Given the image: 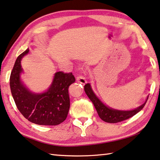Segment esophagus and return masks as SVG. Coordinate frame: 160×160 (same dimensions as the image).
Segmentation results:
<instances>
[{
	"label": "esophagus",
	"mask_w": 160,
	"mask_h": 160,
	"mask_svg": "<svg viewBox=\"0 0 160 160\" xmlns=\"http://www.w3.org/2000/svg\"><path fill=\"white\" fill-rule=\"evenodd\" d=\"M76 79H77V81L78 82H80L82 85H85L86 83H87V80H86V79L83 77V76H81V75L78 76Z\"/></svg>",
	"instance_id": "34e87169"
}]
</instances>
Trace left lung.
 Masks as SVG:
<instances>
[{
  "mask_svg": "<svg viewBox=\"0 0 160 160\" xmlns=\"http://www.w3.org/2000/svg\"><path fill=\"white\" fill-rule=\"evenodd\" d=\"M84 89L86 95H88V97L90 98V100L92 101L94 106H95L99 117L103 121L109 123H117L132 118V116L136 115L137 113H138L144 108L149 98V96H148L146 100L144 101L142 105L136 108L134 110H120L109 107L105 104H104L100 100V99L98 97L97 95L94 92L90 83H88L85 85Z\"/></svg>",
  "mask_w": 160,
  "mask_h": 160,
  "instance_id": "obj_1",
  "label": "left lung"
}]
</instances>
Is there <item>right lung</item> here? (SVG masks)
Instances as JSON below:
<instances>
[{
	"mask_svg": "<svg viewBox=\"0 0 160 160\" xmlns=\"http://www.w3.org/2000/svg\"><path fill=\"white\" fill-rule=\"evenodd\" d=\"M29 49L17 58L10 78L12 98L18 110L28 120L40 125H58L66 119L70 109L69 86L75 82L72 73L56 72L51 84L42 92H32L21 78V60Z\"/></svg>",
	"mask_w": 160,
	"mask_h": 160,
	"instance_id": "1",
	"label": "right lung"
}]
</instances>
